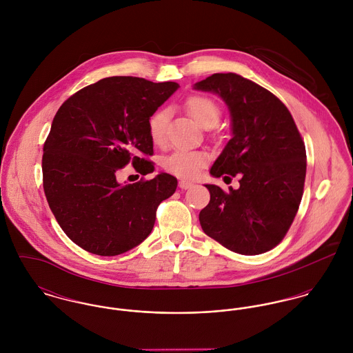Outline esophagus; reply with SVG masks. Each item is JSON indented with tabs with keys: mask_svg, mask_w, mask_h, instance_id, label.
Instances as JSON below:
<instances>
[{
	"mask_svg": "<svg viewBox=\"0 0 353 353\" xmlns=\"http://www.w3.org/2000/svg\"><path fill=\"white\" fill-rule=\"evenodd\" d=\"M193 186V183L192 182H189V181H179V188L182 189V190H188V189H190Z\"/></svg>",
	"mask_w": 353,
	"mask_h": 353,
	"instance_id": "34e87169",
	"label": "esophagus"
}]
</instances>
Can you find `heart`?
Listing matches in <instances>:
<instances>
[{
  "mask_svg": "<svg viewBox=\"0 0 353 353\" xmlns=\"http://www.w3.org/2000/svg\"><path fill=\"white\" fill-rule=\"evenodd\" d=\"M185 107L196 122L203 129H212L219 123L221 110L216 101L209 97L194 95L185 101ZM168 123V111L161 108L153 112L148 121V132L153 144L160 145L165 140ZM206 154L201 151L178 150L165 156L161 161L163 168L181 178H196L206 164Z\"/></svg>",
  "mask_w": 353,
  "mask_h": 353,
  "instance_id": "obj_1",
  "label": "heart"
}]
</instances>
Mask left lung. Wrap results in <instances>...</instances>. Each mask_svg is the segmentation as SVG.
<instances>
[{
    "label": "left lung",
    "instance_id": "8db88e82",
    "mask_svg": "<svg viewBox=\"0 0 353 353\" xmlns=\"http://www.w3.org/2000/svg\"><path fill=\"white\" fill-rule=\"evenodd\" d=\"M193 88L219 95L228 107L232 137L209 172L238 175L241 185L230 193L205 185L210 201L200 212L202 231L231 252H269L302 201L305 148L295 121L272 92L235 73H214Z\"/></svg>",
    "mask_w": 353,
    "mask_h": 353
}]
</instances>
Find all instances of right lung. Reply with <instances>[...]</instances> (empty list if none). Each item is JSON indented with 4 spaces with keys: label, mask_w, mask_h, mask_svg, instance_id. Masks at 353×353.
I'll return each mask as SVG.
<instances>
[{
    "label": "right lung",
    "mask_w": 353,
    "mask_h": 353,
    "mask_svg": "<svg viewBox=\"0 0 353 353\" xmlns=\"http://www.w3.org/2000/svg\"><path fill=\"white\" fill-rule=\"evenodd\" d=\"M179 84L114 76L91 84L57 111L43 147V189L58 224L85 252L112 256L139 246L152 232L159 203L178 186L160 172L133 185L118 182L132 161L141 175L154 171L152 114Z\"/></svg>",
    "instance_id": "1"
}]
</instances>
